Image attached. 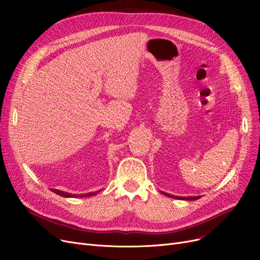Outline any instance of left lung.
Here are the masks:
<instances>
[{"label": "left lung", "mask_w": 260, "mask_h": 260, "mask_svg": "<svg viewBox=\"0 0 260 260\" xmlns=\"http://www.w3.org/2000/svg\"><path fill=\"white\" fill-rule=\"evenodd\" d=\"M163 195H166L168 197H171V198H175V199H180V200H197L200 198V196H195V197H179V196H174V195H170L168 193H165L162 192Z\"/></svg>", "instance_id": "8db88e82"}]
</instances>
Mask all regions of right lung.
<instances>
[{
	"label": "right lung",
	"mask_w": 260,
	"mask_h": 260,
	"mask_svg": "<svg viewBox=\"0 0 260 260\" xmlns=\"http://www.w3.org/2000/svg\"><path fill=\"white\" fill-rule=\"evenodd\" d=\"M51 192L56 193L60 196H63V197H67V198H77V197H89V196H93L97 194L98 192H93V193H87V194H83V195H76V194H71V193H66V192H63V190H59V189H56V188H50Z\"/></svg>",
	"instance_id": "right-lung-1"
}]
</instances>
